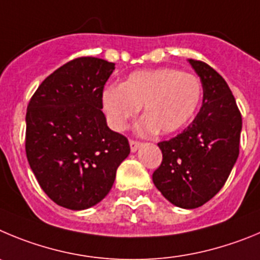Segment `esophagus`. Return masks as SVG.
Masks as SVG:
<instances>
[{
  "label": "esophagus",
  "mask_w": 260,
  "mask_h": 260,
  "mask_svg": "<svg viewBox=\"0 0 260 260\" xmlns=\"http://www.w3.org/2000/svg\"><path fill=\"white\" fill-rule=\"evenodd\" d=\"M129 146H131V151H132V153H135V151L137 150L140 146H141V142L136 141V140H131Z\"/></svg>",
  "instance_id": "obj_1"
}]
</instances>
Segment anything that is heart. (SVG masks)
I'll use <instances>...</instances> for the list:
<instances>
[{"instance_id": "obj_1", "label": "heart", "mask_w": 260, "mask_h": 260, "mask_svg": "<svg viewBox=\"0 0 260 260\" xmlns=\"http://www.w3.org/2000/svg\"><path fill=\"white\" fill-rule=\"evenodd\" d=\"M201 98L202 85L197 76L175 69H155L132 72L120 86L107 88L102 102L114 129H125L144 106L139 132L150 135L158 129L170 135L191 120Z\"/></svg>"}]
</instances>
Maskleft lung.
Masks as SVG:
<instances>
[{
    "instance_id": "8db88e82",
    "label": "left lung",
    "mask_w": 260,
    "mask_h": 260,
    "mask_svg": "<svg viewBox=\"0 0 260 260\" xmlns=\"http://www.w3.org/2000/svg\"><path fill=\"white\" fill-rule=\"evenodd\" d=\"M189 63L202 81V107L186 129L159 142L163 159L153 174L158 190L181 209L200 207L223 188L238 158L242 129L225 80L202 60Z\"/></svg>"
}]
</instances>
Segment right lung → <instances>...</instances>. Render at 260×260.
<instances>
[{
  "mask_svg": "<svg viewBox=\"0 0 260 260\" xmlns=\"http://www.w3.org/2000/svg\"><path fill=\"white\" fill-rule=\"evenodd\" d=\"M115 63L72 59L40 84L27 107L25 154L53 202L85 210L104 200L131 151L127 137L110 129L104 88Z\"/></svg>",
  "mask_w": 260,
  "mask_h": 260,
  "instance_id": "right-lung-1",
  "label": "right lung"
}]
</instances>
